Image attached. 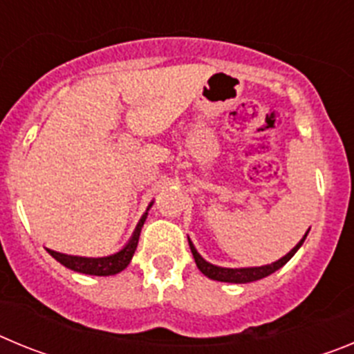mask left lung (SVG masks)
<instances>
[{"label":"left lung","mask_w":354,"mask_h":354,"mask_svg":"<svg viewBox=\"0 0 354 354\" xmlns=\"http://www.w3.org/2000/svg\"><path fill=\"white\" fill-rule=\"evenodd\" d=\"M308 234V232H306ZM306 234L303 236V239L299 241L298 245L294 246L289 253H287L286 257H282L280 261L273 262V264L268 266H261V268H239V270H230V268H218V266H212L209 262H205L204 259L200 257L198 252L195 250V246L192 245V241H189V248H192L193 259L196 262V268H198L205 277H209L211 280H218V282H230V283H246V282H255V280H261V278L270 277L271 273H274L277 270H280L283 264L292 259V255L299 250V246L303 245V241H305Z\"/></svg>","instance_id":"obj_1"}]
</instances>
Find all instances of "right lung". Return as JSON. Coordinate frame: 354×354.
Wrapping results in <instances>:
<instances>
[{
  "instance_id": "add662e5",
  "label": "right lung",
  "mask_w": 354,
  "mask_h": 354,
  "mask_svg": "<svg viewBox=\"0 0 354 354\" xmlns=\"http://www.w3.org/2000/svg\"><path fill=\"white\" fill-rule=\"evenodd\" d=\"M147 218V212L142 216V220H140L138 227L134 230L133 237L127 243L124 248L120 250L115 255H109V257H99V259H88V257H74V255H65V253H58L53 252V250H48L51 253L53 257L56 261L64 264L65 268L72 271H77V273H84V274H95V277H109V274H117L120 273L122 270H126L127 264L131 262L134 255V250L138 246V239H140V232H142L143 221Z\"/></svg>"
}]
</instances>
